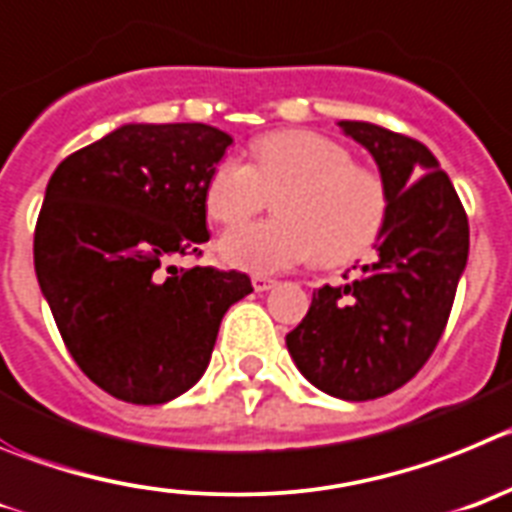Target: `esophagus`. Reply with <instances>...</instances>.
<instances>
[{
	"mask_svg": "<svg viewBox=\"0 0 512 512\" xmlns=\"http://www.w3.org/2000/svg\"><path fill=\"white\" fill-rule=\"evenodd\" d=\"M275 283H278V280L267 278V275H252V288H255L257 293H265V290L273 288Z\"/></svg>",
	"mask_w": 512,
	"mask_h": 512,
	"instance_id": "obj_1",
	"label": "esophagus"
}]
</instances>
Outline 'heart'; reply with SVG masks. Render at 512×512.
Here are the masks:
<instances>
[{
	"instance_id": "1",
	"label": "heart",
	"mask_w": 512,
	"mask_h": 512,
	"mask_svg": "<svg viewBox=\"0 0 512 512\" xmlns=\"http://www.w3.org/2000/svg\"><path fill=\"white\" fill-rule=\"evenodd\" d=\"M250 165L224 158L206 183V211L237 227L275 193L278 219L234 229L222 257L247 273H280L316 257L339 265L375 242L388 191L375 170L352 163L344 145L311 130H283L252 142Z\"/></svg>"
}]
</instances>
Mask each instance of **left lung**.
<instances>
[{"mask_svg": "<svg viewBox=\"0 0 512 512\" xmlns=\"http://www.w3.org/2000/svg\"><path fill=\"white\" fill-rule=\"evenodd\" d=\"M339 127L370 150L388 191L377 260L349 283L316 290L285 344L311 385L372 400L403 388L439 344L467 267L469 224L426 145L370 122Z\"/></svg>", "mask_w": 512, "mask_h": 512, "instance_id": "1", "label": "left lung"}]
</instances>
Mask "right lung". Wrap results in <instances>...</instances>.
I'll use <instances>...</instances> for the list:
<instances>
[{"label": "right lung", "instance_id": "obj_1", "mask_svg": "<svg viewBox=\"0 0 512 512\" xmlns=\"http://www.w3.org/2000/svg\"><path fill=\"white\" fill-rule=\"evenodd\" d=\"M232 137L201 122L122 124L68 155L45 188L35 273L68 352L124 403L178 398L209 367L224 313L252 293L201 255L206 183Z\"/></svg>", "mask_w": 512, "mask_h": 512}]
</instances>
